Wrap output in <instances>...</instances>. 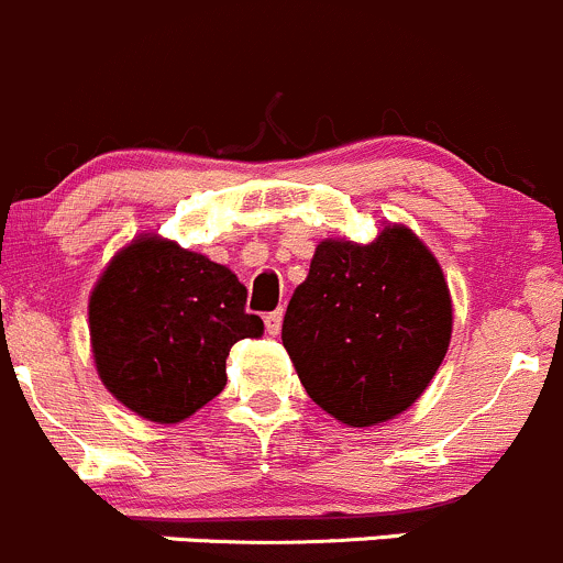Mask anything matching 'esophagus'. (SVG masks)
<instances>
[{
  "mask_svg": "<svg viewBox=\"0 0 563 563\" xmlns=\"http://www.w3.org/2000/svg\"><path fill=\"white\" fill-rule=\"evenodd\" d=\"M282 309H276V311H271L268 317H265V328H268V333L271 335H279V330H282Z\"/></svg>",
  "mask_w": 563,
  "mask_h": 563,
  "instance_id": "esophagus-1",
  "label": "esophagus"
}]
</instances>
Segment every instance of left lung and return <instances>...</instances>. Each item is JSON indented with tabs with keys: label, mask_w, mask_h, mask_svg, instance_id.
Segmentation results:
<instances>
[{
	"label": "left lung",
	"mask_w": 563,
	"mask_h": 563,
	"mask_svg": "<svg viewBox=\"0 0 563 563\" xmlns=\"http://www.w3.org/2000/svg\"><path fill=\"white\" fill-rule=\"evenodd\" d=\"M453 333V303L437 257L407 228L366 243L322 241L295 289L282 344L311 401L366 428L409 409Z\"/></svg>",
	"instance_id": "left-lung-1"
}]
</instances>
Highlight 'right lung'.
<instances>
[{"mask_svg":"<svg viewBox=\"0 0 563 563\" xmlns=\"http://www.w3.org/2000/svg\"><path fill=\"white\" fill-rule=\"evenodd\" d=\"M89 324L100 379L154 422L206 407L228 385L230 346L263 335L233 271L162 239L115 254L91 292Z\"/></svg>","mask_w":563,"mask_h":563,"instance_id":"add662e5","label":"right lung"}]
</instances>
